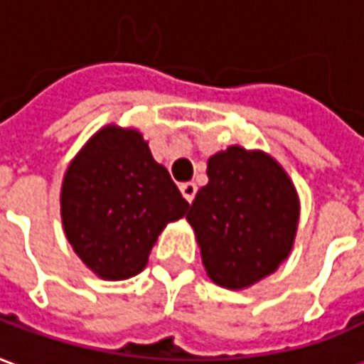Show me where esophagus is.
Here are the masks:
<instances>
[{
	"label": "esophagus",
	"mask_w": 364,
	"mask_h": 364,
	"mask_svg": "<svg viewBox=\"0 0 364 364\" xmlns=\"http://www.w3.org/2000/svg\"><path fill=\"white\" fill-rule=\"evenodd\" d=\"M179 189H181V195L185 197V200L187 203H193V198H195V195H197V185L195 183H181L179 185Z\"/></svg>",
	"instance_id": "esophagus-1"
}]
</instances>
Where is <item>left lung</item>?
Instances as JSON below:
<instances>
[{
    "label": "left lung",
    "instance_id": "left-lung-1",
    "mask_svg": "<svg viewBox=\"0 0 364 364\" xmlns=\"http://www.w3.org/2000/svg\"><path fill=\"white\" fill-rule=\"evenodd\" d=\"M206 175L187 214L203 265L218 287L247 289L292 252L300 218L296 187L267 151L236 144L208 158Z\"/></svg>",
    "mask_w": 364,
    "mask_h": 364
}]
</instances>
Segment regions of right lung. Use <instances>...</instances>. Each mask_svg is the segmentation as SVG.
<instances>
[{
  "mask_svg": "<svg viewBox=\"0 0 364 364\" xmlns=\"http://www.w3.org/2000/svg\"><path fill=\"white\" fill-rule=\"evenodd\" d=\"M187 208L142 132L119 124L99 128L83 144L60 191L68 242L105 281H124L144 271L159 234Z\"/></svg>",
  "mask_w": 364,
  "mask_h": 364,
  "instance_id": "right-lung-1",
  "label": "right lung"
}]
</instances>
